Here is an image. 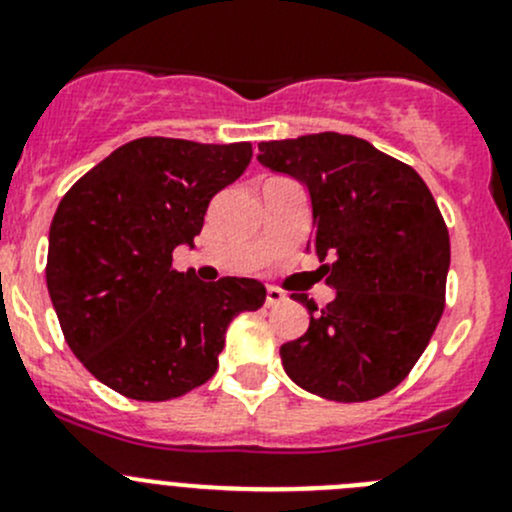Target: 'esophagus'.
I'll use <instances>...</instances> for the list:
<instances>
[{"label": "esophagus", "mask_w": 512, "mask_h": 512, "mask_svg": "<svg viewBox=\"0 0 512 512\" xmlns=\"http://www.w3.org/2000/svg\"><path fill=\"white\" fill-rule=\"evenodd\" d=\"M285 302V292L277 287H267V297H265V304L267 307H275V304Z\"/></svg>", "instance_id": "obj_1"}]
</instances>
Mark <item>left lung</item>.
Returning a JSON list of instances; mask_svg holds the SVG:
<instances>
[{
	"label": "left lung",
	"instance_id": "8db88e82",
	"mask_svg": "<svg viewBox=\"0 0 512 512\" xmlns=\"http://www.w3.org/2000/svg\"><path fill=\"white\" fill-rule=\"evenodd\" d=\"M265 168L302 180L312 198L307 252L337 297L282 344L287 376L329 401H371L414 369L446 307L451 240L431 190L411 165L369 141L312 133L262 141Z\"/></svg>",
	"mask_w": 512,
	"mask_h": 512
}]
</instances>
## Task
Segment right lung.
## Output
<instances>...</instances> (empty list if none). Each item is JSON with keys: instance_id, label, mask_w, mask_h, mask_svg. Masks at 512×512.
I'll list each match as a JSON object with an SVG mask.
<instances>
[{"instance_id": "right-lung-1", "label": "right lung", "mask_w": 512, "mask_h": 512, "mask_svg": "<svg viewBox=\"0 0 512 512\" xmlns=\"http://www.w3.org/2000/svg\"><path fill=\"white\" fill-rule=\"evenodd\" d=\"M252 160V143L146 136L116 148L61 198L49 230L46 287L71 352L101 384L168 401L218 371L227 324L265 304L247 277L200 282L173 267L210 200Z\"/></svg>"}]
</instances>
